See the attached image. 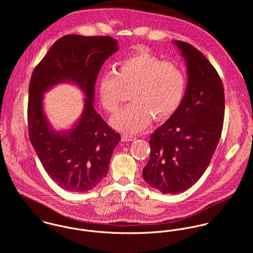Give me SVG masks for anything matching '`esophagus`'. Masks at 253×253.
Wrapping results in <instances>:
<instances>
[{
	"mask_svg": "<svg viewBox=\"0 0 253 253\" xmlns=\"http://www.w3.org/2000/svg\"><path fill=\"white\" fill-rule=\"evenodd\" d=\"M135 139H136V137L132 134H128V133H123L122 134V141L123 142H130V141H133Z\"/></svg>",
	"mask_w": 253,
	"mask_h": 253,
	"instance_id": "esophagus-1",
	"label": "esophagus"
}]
</instances>
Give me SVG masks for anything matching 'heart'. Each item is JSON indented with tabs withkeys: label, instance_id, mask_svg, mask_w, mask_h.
<instances>
[{
	"label": "heart",
	"instance_id": "b5f03b06",
	"mask_svg": "<svg viewBox=\"0 0 253 253\" xmlns=\"http://www.w3.org/2000/svg\"><path fill=\"white\" fill-rule=\"evenodd\" d=\"M187 79L176 63L163 61L149 51H137L125 57L117 71L101 74L98 92L101 105L115 114L130 88L132 101L112 119V125L127 131H140L153 116L158 121L171 117L184 98Z\"/></svg>",
	"mask_w": 253,
	"mask_h": 253
}]
</instances>
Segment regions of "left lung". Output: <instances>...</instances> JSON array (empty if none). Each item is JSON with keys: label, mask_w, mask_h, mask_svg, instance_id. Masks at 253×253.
<instances>
[{"label": "left lung", "mask_w": 253, "mask_h": 253, "mask_svg": "<svg viewBox=\"0 0 253 253\" xmlns=\"http://www.w3.org/2000/svg\"><path fill=\"white\" fill-rule=\"evenodd\" d=\"M174 42L187 64V88L176 112L151 134L142 171L144 180L163 194L182 193L201 178L220 140L225 112L215 68L192 44Z\"/></svg>", "instance_id": "1"}]
</instances>
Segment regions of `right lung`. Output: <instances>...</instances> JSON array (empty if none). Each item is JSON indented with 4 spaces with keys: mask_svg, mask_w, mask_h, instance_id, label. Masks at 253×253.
I'll list each match as a JSON object with an SVG mask.
<instances>
[{
    "mask_svg": "<svg viewBox=\"0 0 253 253\" xmlns=\"http://www.w3.org/2000/svg\"><path fill=\"white\" fill-rule=\"evenodd\" d=\"M117 50L118 42L111 37L66 35L52 44L32 73L27 108L30 142L46 173L66 191L85 192L100 183L121 140L93 107L97 75ZM62 81L77 83L87 97L74 128L57 134L44 117L42 93Z\"/></svg>",
    "mask_w": 253,
    "mask_h": 253,
    "instance_id": "add662e5",
    "label": "right lung"
}]
</instances>
